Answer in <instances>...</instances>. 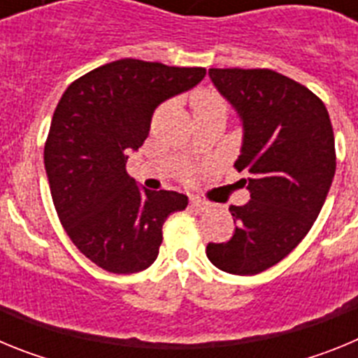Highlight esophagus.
I'll use <instances>...</instances> for the list:
<instances>
[{"label":"esophagus","instance_id":"obj_1","mask_svg":"<svg viewBox=\"0 0 358 358\" xmlns=\"http://www.w3.org/2000/svg\"><path fill=\"white\" fill-rule=\"evenodd\" d=\"M189 208H192V210H195V211H208L210 210V202H206V201H201V199H192V202H189Z\"/></svg>","mask_w":358,"mask_h":358}]
</instances>
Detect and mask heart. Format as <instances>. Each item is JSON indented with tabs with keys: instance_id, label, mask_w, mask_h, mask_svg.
Instances as JSON below:
<instances>
[{
	"instance_id": "b5f03b06",
	"label": "heart",
	"mask_w": 358,
	"mask_h": 358,
	"mask_svg": "<svg viewBox=\"0 0 358 358\" xmlns=\"http://www.w3.org/2000/svg\"><path fill=\"white\" fill-rule=\"evenodd\" d=\"M215 107H226V102H224L222 98L218 96L217 93L208 90L197 91L194 94V109L195 113L199 110H208V109H215Z\"/></svg>"
}]
</instances>
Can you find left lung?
I'll return each instance as SVG.
<instances>
[{"label": "left lung", "instance_id": "obj_1", "mask_svg": "<svg viewBox=\"0 0 358 358\" xmlns=\"http://www.w3.org/2000/svg\"><path fill=\"white\" fill-rule=\"evenodd\" d=\"M218 93L243 129L235 169L251 194L231 206L236 227L227 242L208 243L217 268L251 276L281 262L314 226L335 176L330 116L308 87L273 69L211 68Z\"/></svg>", "mask_w": 358, "mask_h": 358}]
</instances>
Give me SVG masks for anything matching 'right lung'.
I'll return each instance as SVG.
<instances>
[{"mask_svg":"<svg viewBox=\"0 0 358 358\" xmlns=\"http://www.w3.org/2000/svg\"><path fill=\"white\" fill-rule=\"evenodd\" d=\"M204 75V68L122 59L77 78L57 103L44 145L53 204L71 242L103 271L150 267L166 217L188 206L179 192L141 189L125 164L147 140L156 107Z\"/></svg>","mask_w":358,"mask_h":358,"instance_id":"obj_1","label":"right lung"}]
</instances>
